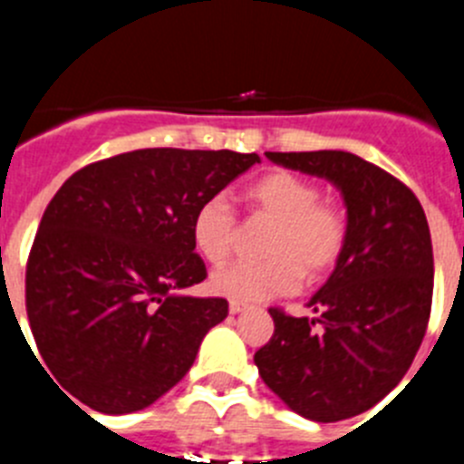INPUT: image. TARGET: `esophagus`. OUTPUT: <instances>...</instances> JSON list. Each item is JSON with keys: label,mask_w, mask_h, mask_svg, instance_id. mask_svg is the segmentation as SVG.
I'll use <instances>...</instances> for the list:
<instances>
[{"label": "esophagus", "mask_w": 464, "mask_h": 464, "mask_svg": "<svg viewBox=\"0 0 464 464\" xmlns=\"http://www.w3.org/2000/svg\"><path fill=\"white\" fill-rule=\"evenodd\" d=\"M242 310H247V303H242V300H231V303H228V312H231V314H240Z\"/></svg>", "instance_id": "esophagus-1"}]
</instances>
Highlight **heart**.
I'll return each mask as SVG.
<instances>
[{
    "instance_id": "heart-1",
    "label": "heart",
    "mask_w": 464,
    "mask_h": 464,
    "mask_svg": "<svg viewBox=\"0 0 464 464\" xmlns=\"http://www.w3.org/2000/svg\"><path fill=\"white\" fill-rule=\"evenodd\" d=\"M242 201L256 222L270 224L261 263H233L210 279L215 294L258 303L294 294L300 279L319 282L340 263L349 240V215L335 198H324L307 175L277 169L245 187ZM237 222L228 203L212 196L191 217V242L212 266L233 254Z\"/></svg>"
}]
</instances>
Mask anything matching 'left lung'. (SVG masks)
<instances>
[{"label":"left lung","mask_w":464,"mask_h":464,"mask_svg":"<svg viewBox=\"0 0 464 464\" xmlns=\"http://www.w3.org/2000/svg\"><path fill=\"white\" fill-rule=\"evenodd\" d=\"M266 157L331 180L344 196L349 240L307 303L319 316L270 307L275 333L254 362L295 414L319 423L352 419L402 382L423 342L435 286L428 219L404 182L352 152Z\"/></svg>","instance_id":"1"}]
</instances>
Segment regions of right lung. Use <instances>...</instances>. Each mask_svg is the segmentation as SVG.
Here are the masks:
<instances>
[{
	"instance_id": "right-lung-1",
	"label": "right lung",
	"mask_w": 464,
	"mask_h": 464,
	"mask_svg": "<svg viewBox=\"0 0 464 464\" xmlns=\"http://www.w3.org/2000/svg\"><path fill=\"white\" fill-rule=\"evenodd\" d=\"M256 161L233 150H133L60 187L29 249L24 304L69 395L102 414H131L189 372L206 333L228 314L224 298L173 294L208 277L191 217Z\"/></svg>"
}]
</instances>
